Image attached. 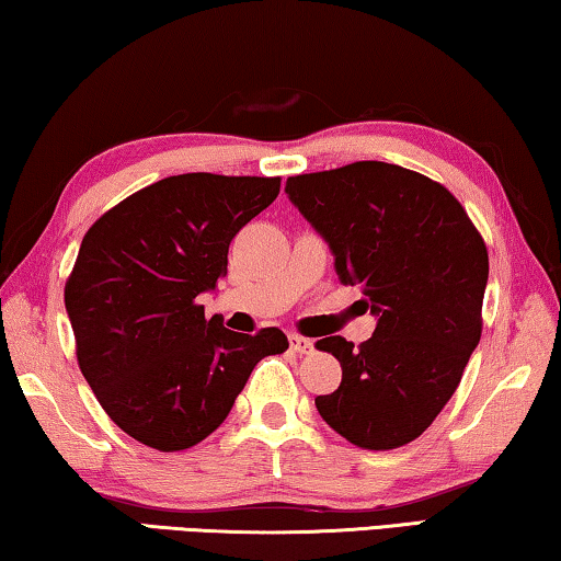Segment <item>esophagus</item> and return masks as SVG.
<instances>
[{
    "mask_svg": "<svg viewBox=\"0 0 561 561\" xmlns=\"http://www.w3.org/2000/svg\"><path fill=\"white\" fill-rule=\"evenodd\" d=\"M288 343H290V351H296V353H310L313 351V341H308V337H302V335H298V333H290L288 335Z\"/></svg>",
    "mask_w": 561,
    "mask_h": 561,
    "instance_id": "obj_1",
    "label": "esophagus"
}]
</instances>
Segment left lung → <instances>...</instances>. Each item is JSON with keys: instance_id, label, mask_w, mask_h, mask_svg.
Segmentation results:
<instances>
[{"instance_id": "obj_1", "label": "left lung", "mask_w": 561, "mask_h": 561, "mask_svg": "<svg viewBox=\"0 0 561 561\" xmlns=\"http://www.w3.org/2000/svg\"><path fill=\"white\" fill-rule=\"evenodd\" d=\"M286 194L378 318L373 337L318 341L343 367L316 408L363 449H394L433 425L482 335L490 259L460 201L433 179L382 161L300 173Z\"/></svg>"}]
</instances>
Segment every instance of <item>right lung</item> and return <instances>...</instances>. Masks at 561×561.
Returning <instances> with one entry per match:
<instances>
[{
  "mask_svg": "<svg viewBox=\"0 0 561 561\" xmlns=\"http://www.w3.org/2000/svg\"><path fill=\"white\" fill-rule=\"evenodd\" d=\"M278 191V176L181 173L108 208L81 241L64 286L77 360L106 415L141 445H198L255 363L288 351L283 330L233 333L198 306L226 275L233 236Z\"/></svg>",
  "mask_w": 561,
  "mask_h": 561,
  "instance_id": "right-lung-1",
  "label": "right lung"
}]
</instances>
